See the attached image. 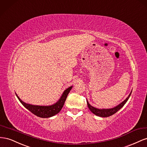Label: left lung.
<instances>
[{"mask_svg":"<svg viewBox=\"0 0 147 147\" xmlns=\"http://www.w3.org/2000/svg\"><path fill=\"white\" fill-rule=\"evenodd\" d=\"M131 93H132V92H131V93H130V94L129 95V96L127 97V98L125 99L124 101H123L122 103H120L119 105H118L115 108H110V109H98V108H94L92 106H91L87 101V104L88 107H89V110L92 113H93L94 115L98 116H100V117H104V118H105V117H108V116H112L113 115H114L115 113H116L117 111H119L120 109L124 105L125 103L127 102L129 98L130 97V96H131Z\"/></svg>","mask_w":147,"mask_h":147,"instance_id":"1","label":"left lung"}]
</instances>
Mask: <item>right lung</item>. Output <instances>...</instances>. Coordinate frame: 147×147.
Returning <instances> with one entry per match:
<instances>
[{
  "mask_svg": "<svg viewBox=\"0 0 147 147\" xmlns=\"http://www.w3.org/2000/svg\"><path fill=\"white\" fill-rule=\"evenodd\" d=\"M72 86L69 87L68 89H66L63 93L61 98L60 100L54 105L50 106H37V105H29L23 102L22 100H21L18 96L16 94V97H18L20 102L22 103L23 105L29 111H30L33 114L36 115L37 116L40 117V118H47L52 117L54 115H57V113H59L61 108L64 105V103L65 102V100L67 98L69 91L72 89Z\"/></svg>",
  "mask_w": 147,
  "mask_h": 147,
  "instance_id": "1",
  "label": "right lung"
}]
</instances>
